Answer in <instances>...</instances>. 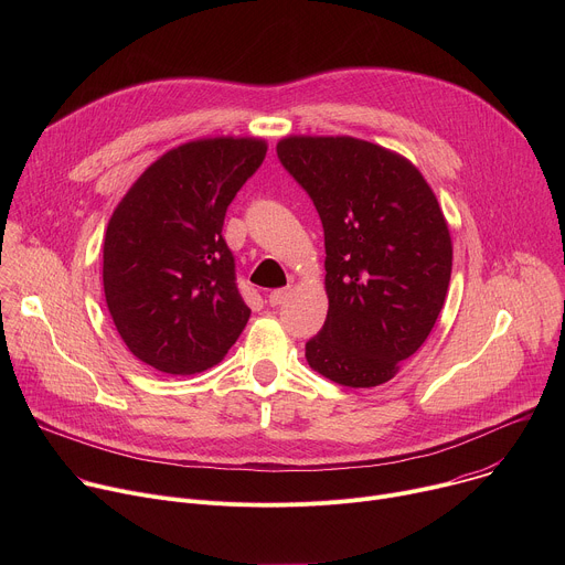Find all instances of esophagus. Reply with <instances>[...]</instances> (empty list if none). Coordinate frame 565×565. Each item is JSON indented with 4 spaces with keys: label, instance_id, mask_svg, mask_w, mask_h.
Listing matches in <instances>:
<instances>
[{
    "label": "esophagus",
    "instance_id": "obj_1",
    "mask_svg": "<svg viewBox=\"0 0 565 565\" xmlns=\"http://www.w3.org/2000/svg\"><path fill=\"white\" fill-rule=\"evenodd\" d=\"M288 297H290V286L277 288V290H273V292L268 295V303H270V306H281Z\"/></svg>",
    "mask_w": 565,
    "mask_h": 565
}]
</instances>
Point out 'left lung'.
I'll list each match as a JSON object with an SVG mask.
<instances>
[{"label": "left lung", "mask_w": 565, "mask_h": 565, "mask_svg": "<svg viewBox=\"0 0 565 565\" xmlns=\"http://www.w3.org/2000/svg\"><path fill=\"white\" fill-rule=\"evenodd\" d=\"M324 225L329 315L306 342L312 371L351 386L388 382L429 338L451 277V236L405 156L351 136L277 142Z\"/></svg>", "instance_id": "left-lung-1"}]
</instances>
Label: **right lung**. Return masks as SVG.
I'll return each mask as SVG.
<instances>
[{"label": "right lung", "mask_w": 565, "mask_h": 565, "mask_svg": "<svg viewBox=\"0 0 565 565\" xmlns=\"http://www.w3.org/2000/svg\"><path fill=\"white\" fill-rule=\"evenodd\" d=\"M262 138H201L170 149L114 210L103 246L107 308L127 349L170 375L201 373L246 329L227 205L266 158Z\"/></svg>", "instance_id": "right-lung-1"}]
</instances>
